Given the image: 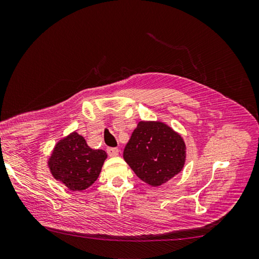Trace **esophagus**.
<instances>
[{"label":"esophagus","instance_id":"obj_1","mask_svg":"<svg viewBox=\"0 0 259 259\" xmlns=\"http://www.w3.org/2000/svg\"><path fill=\"white\" fill-rule=\"evenodd\" d=\"M107 154H109V156L111 157H114L119 155V149L117 148H107Z\"/></svg>","mask_w":259,"mask_h":259}]
</instances>
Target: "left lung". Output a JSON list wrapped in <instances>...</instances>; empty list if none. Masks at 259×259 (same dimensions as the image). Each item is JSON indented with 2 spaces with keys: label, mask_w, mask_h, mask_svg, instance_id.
Returning a JSON list of instances; mask_svg holds the SVG:
<instances>
[{
  "label": "left lung",
  "mask_w": 259,
  "mask_h": 259,
  "mask_svg": "<svg viewBox=\"0 0 259 259\" xmlns=\"http://www.w3.org/2000/svg\"><path fill=\"white\" fill-rule=\"evenodd\" d=\"M187 147L181 135L162 121H139L123 158L140 180L159 187L182 171Z\"/></svg>",
  "instance_id": "8db88e82"
}]
</instances>
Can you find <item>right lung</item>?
I'll use <instances>...</instances> for the list:
<instances>
[{
    "label": "right lung",
    "mask_w": 259,
    "mask_h": 259,
    "mask_svg": "<svg viewBox=\"0 0 259 259\" xmlns=\"http://www.w3.org/2000/svg\"><path fill=\"white\" fill-rule=\"evenodd\" d=\"M107 158L103 149H92L77 131L58 140L48 159V167L56 181L71 191H82L97 180Z\"/></svg>",
    "instance_id": "1"
}]
</instances>
